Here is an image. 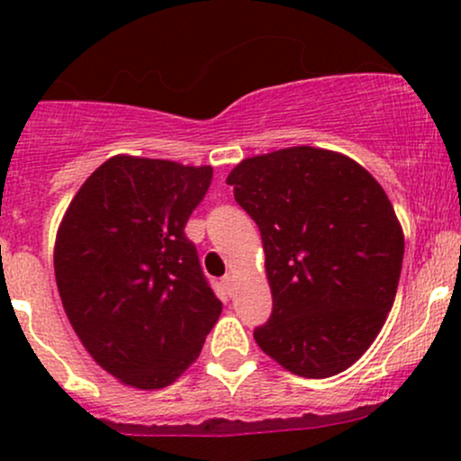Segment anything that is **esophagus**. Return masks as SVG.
I'll return each instance as SVG.
<instances>
[{"mask_svg":"<svg viewBox=\"0 0 461 461\" xmlns=\"http://www.w3.org/2000/svg\"><path fill=\"white\" fill-rule=\"evenodd\" d=\"M223 285H225L227 294H231V293H234V285H236V279H234V275H225V277H223Z\"/></svg>","mask_w":461,"mask_h":461,"instance_id":"obj_1","label":"esophagus"}]
</instances>
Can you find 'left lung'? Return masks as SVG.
<instances>
[{
    "label": "left lung",
    "instance_id": "8db88e82",
    "mask_svg": "<svg viewBox=\"0 0 461 461\" xmlns=\"http://www.w3.org/2000/svg\"><path fill=\"white\" fill-rule=\"evenodd\" d=\"M227 184L267 256L273 314L258 347L299 377L347 370L382 331L401 277L405 238L385 190L351 158L305 145L247 158Z\"/></svg>",
    "mask_w": 461,
    "mask_h": 461
}]
</instances>
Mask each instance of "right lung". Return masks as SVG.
<instances>
[{
  "instance_id": "obj_1",
  "label": "right lung",
  "mask_w": 461,
  "mask_h": 461,
  "mask_svg": "<svg viewBox=\"0 0 461 461\" xmlns=\"http://www.w3.org/2000/svg\"><path fill=\"white\" fill-rule=\"evenodd\" d=\"M212 167L114 156L58 227V293L84 348L121 384L171 385L199 357L223 303L184 234Z\"/></svg>"
}]
</instances>
